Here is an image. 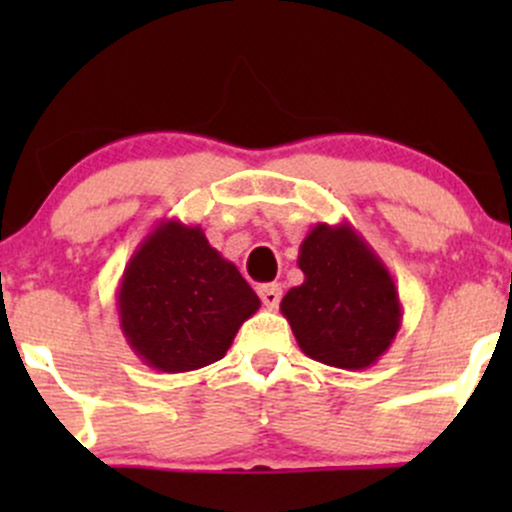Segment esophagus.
Returning <instances> with one entry per match:
<instances>
[{"instance_id":"1","label":"esophagus","mask_w":512,"mask_h":512,"mask_svg":"<svg viewBox=\"0 0 512 512\" xmlns=\"http://www.w3.org/2000/svg\"><path fill=\"white\" fill-rule=\"evenodd\" d=\"M257 293H260L262 303L267 305V308H276L281 301V286L279 284H262L260 289H257Z\"/></svg>"}]
</instances>
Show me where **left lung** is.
Here are the masks:
<instances>
[{
    "instance_id": "left-lung-1",
    "label": "left lung",
    "mask_w": 512,
    "mask_h": 512,
    "mask_svg": "<svg viewBox=\"0 0 512 512\" xmlns=\"http://www.w3.org/2000/svg\"><path fill=\"white\" fill-rule=\"evenodd\" d=\"M301 286L281 315L305 356L332 368H370L395 342L402 303L395 279L349 223H315L298 250Z\"/></svg>"
}]
</instances>
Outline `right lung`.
I'll list each match as a JSON object with an SVG mask.
<instances>
[{"mask_svg":"<svg viewBox=\"0 0 512 512\" xmlns=\"http://www.w3.org/2000/svg\"><path fill=\"white\" fill-rule=\"evenodd\" d=\"M260 298L199 226L161 221L134 250L117 286L127 344L146 366L185 373L226 356Z\"/></svg>","mask_w":512,"mask_h":512,"instance_id":"right-lung-1","label":"right lung"}]
</instances>
